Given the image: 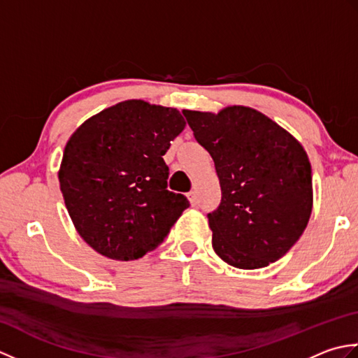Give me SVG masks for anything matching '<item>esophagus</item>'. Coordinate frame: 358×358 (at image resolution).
Returning <instances> with one entry per match:
<instances>
[{
  "label": "esophagus",
  "mask_w": 358,
  "mask_h": 358,
  "mask_svg": "<svg viewBox=\"0 0 358 358\" xmlns=\"http://www.w3.org/2000/svg\"><path fill=\"white\" fill-rule=\"evenodd\" d=\"M187 196H189V201H191L192 204H196L199 203V196H196V192L195 191H191L187 194Z\"/></svg>",
  "instance_id": "obj_1"
}]
</instances>
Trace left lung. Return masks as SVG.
Masks as SVG:
<instances>
[{
	"instance_id": "obj_1",
	"label": "left lung",
	"mask_w": 358,
	"mask_h": 358,
	"mask_svg": "<svg viewBox=\"0 0 358 358\" xmlns=\"http://www.w3.org/2000/svg\"><path fill=\"white\" fill-rule=\"evenodd\" d=\"M183 115L214 159L222 186V201L208 214L215 254L238 269L277 262L300 238L313 210V171L305 149L250 108Z\"/></svg>"
}]
</instances>
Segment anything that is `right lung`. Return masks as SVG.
Instances as JSON below:
<instances>
[{
  "label": "right lung",
  "mask_w": 358,
  "mask_h": 358,
  "mask_svg": "<svg viewBox=\"0 0 358 358\" xmlns=\"http://www.w3.org/2000/svg\"><path fill=\"white\" fill-rule=\"evenodd\" d=\"M186 126L177 109L129 100L81 124L67 141L59 187L81 238L112 260L162 245L189 208L167 189L163 155Z\"/></svg>",
  "instance_id": "obj_1"
}]
</instances>
